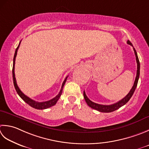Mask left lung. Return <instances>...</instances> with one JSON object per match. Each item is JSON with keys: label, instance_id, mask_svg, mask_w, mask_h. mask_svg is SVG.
Instances as JSON below:
<instances>
[{"label": "left lung", "instance_id": "left-lung-1", "mask_svg": "<svg viewBox=\"0 0 149 149\" xmlns=\"http://www.w3.org/2000/svg\"><path fill=\"white\" fill-rule=\"evenodd\" d=\"M127 44H129V45L132 46L133 47L132 44L131 43L129 40H128L127 41ZM133 49H134V51L136 62H137V74H136V77L135 79L134 83L132 88H131V90H130L129 94L125 96L124 98L122 99L121 100L117 102V103L112 104H110V105H103V104H100L95 103H94V102H92V101H90L88 98V97L86 96V95L85 94V92L84 91L83 92L84 98V100H85V101L86 102L87 104H88L90 107H91L93 109L98 110L99 112H107V113L112 112L115 111V110H118L122 106L125 105V104L130 100V99L131 98V97H132L133 94H134V91H135L136 86H137V84H138L139 77V70H140V63H139L138 54H137V52L136 51L135 48L133 47Z\"/></svg>", "mask_w": 149, "mask_h": 149}]
</instances>
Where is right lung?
I'll return each instance as SVG.
<instances>
[{
    "label": "right lung",
    "mask_w": 149,
    "mask_h": 149,
    "mask_svg": "<svg viewBox=\"0 0 149 149\" xmlns=\"http://www.w3.org/2000/svg\"><path fill=\"white\" fill-rule=\"evenodd\" d=\"M20 42H19V46H17V48L15 49V55H14V57H13V70H12V74H13V84H14V86H15V88L16 91L17 92V94H19V95L20 96V97H21L22 100L25 101L26 103L28 104L29 105L31 106V107L34 108V109H39V110H43V109H48V108L51 107L52 106L55 105V104H56L57 101L59 100V97H61V94H62V92H63V86L65 85V84L66 81L67 79V76L65 79L64 80L63 83L62 84V86H61V88L59 94H58L57 95L55 96V97L53 99H52V100L47 101H45V102H37L34 101L33 100H31L30 97H28V96H26V95H24L23 93L21 92V90H20L19 88V86H17V81H16V79L15 77V57L17 56V50H18V49L19 48V46H20Z\"/></svg>",
    "instance_id": "obj_1"
}]
</instances>
